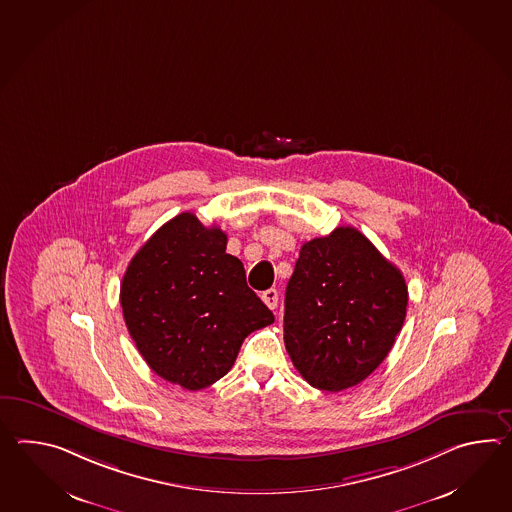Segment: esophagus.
I'll return each mask as SVG.
<instances>
[{"label":"esophagus","instance_id":"34e87169","mask_svg":"<svg viewBox=\"0 0 512 512\" xmlns=\"http://www.w3.org/2000/svg\"><path fill=\"white\" fill-rule=\"evenodd\" d=\"M262 301H264V305L268 308H277V301H279V294H277V290L275 288H270V290H266V292H262Z\"/></svg>","mask_w":512,"mask_h":512}]
</instances>
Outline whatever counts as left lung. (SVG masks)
<instances>
[{"instance_id":"1","label":"left lung","mask_w":512,"mask_h":512,"mask_svg":"<svg viewBox=\"0 0 512 512\" xmlns=\"http://www.w3.org/2000/svg\"><path fill=\"white\" fill-rule=\"evenodd\" d=\"M406 307L397 266L358 229L336 228L301 246L284 296L286 351L310 386H356L386 360Z\"/></svg>"}]
</instances>
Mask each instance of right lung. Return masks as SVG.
I'll list each match as a JSON object with an SVG mask.
<instances>
[{
    "instance_id": "right-lung-1",
    "label": "right lung",
    "mask_w": 512,
    "mask_h": 512,
    "mask_svg": "<svg viewBox=\"0 0 512 512\" xmlns=\"http://www.w3.org/2000/svg\"><path fill=\"white\" fill-rule=\"evenodd\" d=\"M226 244L222 229L182 213L143 244L121 283L137 351L156 375L189 391L220 380L244 338L273 323Z\"/></svg>"
}]
</instances>
